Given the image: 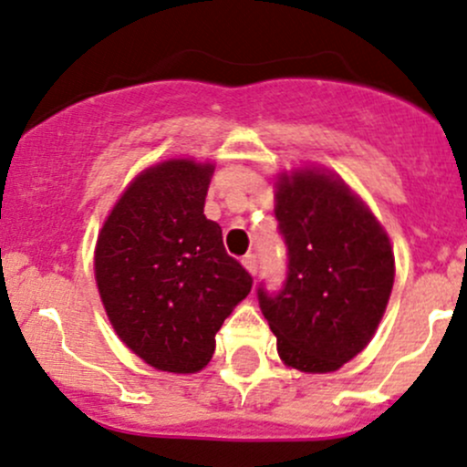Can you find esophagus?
<instances>
[{"label": "esophagus", "mask_w": 467, "mask_h": 467, "mask_svg": "<svg viewBox=\"0 0 467 467\" xmlns=\"http://www.w3.org/2000/svg\"><path fill=\"white\" fill-rule=\"evenodd\" d=\"M243 265H244V269H247L251 275L258 274V255H255V254H247V255H244Z\"/></svg>", "instance_id": "34e87169"}]
</instances>
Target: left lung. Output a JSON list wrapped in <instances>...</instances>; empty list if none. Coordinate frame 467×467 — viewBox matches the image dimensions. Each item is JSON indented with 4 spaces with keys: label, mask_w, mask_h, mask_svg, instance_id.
Instances as JSON below:
<instances>
[{
    "label": "left lung",
    "mask_w": 467,
    "mask_h": 467,
    "mask_svg": "<svg viewBox=\"0 0 467 467\" xmlns=\"http://www.w3.org/2000/svg\"><path fill=\"white\" fill-rule=\"evenodd\" d=\"M275 218L289 251L277 293L258 302L277 353L302 373H331L364 350L395 282L384 227L342 178L322 170L282 174Z\"/></svg>",
    "instance_id": "left-lung-1"
}]
</instances>
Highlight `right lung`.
I'll return each instance as SVG.
<instances>
[{
	"instance_id": "right-lung-1",
	"label": "right lung",
	"mask_w": 467,
	"mask_h": 467,
	"mask_svg": "<svg viewBox=\"0 0 467 467\" xmlns=\"http://www.w3.org/2000/svg\"><path fill=\"white\" fill-rule=\"evenodd\" d=\"M212 163L171 159L140 171L97 240L94 275L120 342L167 373H198L254 277L207 220Z\"/></svg>"
}]
</instances>
